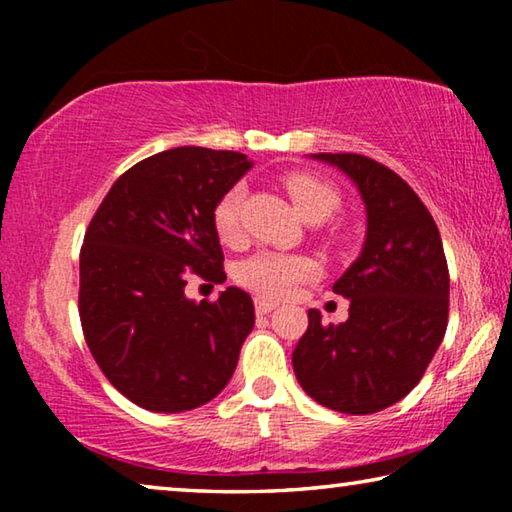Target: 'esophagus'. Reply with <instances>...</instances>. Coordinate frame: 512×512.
Returning a JSON list of instances; mask_svg holds the SVG:
<instances>
[{"label":"esophagus","mask_w":512,"mask_h":512,"mask_svg":"<svg viewBox=\"0 0 512 512\" xmlns=\"http://www.w3.org/2000/svg\"><path fill=\"white\" fill-rule=\"evenodd\" d=\"M277 307L275 300H266V298H255V309L257 314H271V311Z\"/></svg>","instance_id":"esophagus-1"}]
</instances>
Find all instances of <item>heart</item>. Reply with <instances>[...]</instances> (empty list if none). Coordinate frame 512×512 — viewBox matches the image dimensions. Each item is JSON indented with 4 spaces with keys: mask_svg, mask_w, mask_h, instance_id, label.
I'll use <instances>...</instances> for the list:
<instances>
[{
    "mask_svg": "<svg viewBox=\"0 0 512 512\" xmlns=\"http://www.w3.org/2000/svg\"><path fill=\"white\" fill-rule=\"evenodd\" d=\"M282 183L305 221H325L339 207L336 189L314 176V173L293 171L282 178ZM241 201H244V187L235 185L219 198V203L214 207V230L223 244H235L241 235ZM311 273H314L311 259L302 255L275 253V250H259V253L250 255L237 266V280L244 287L271 298L287 296L296 284L307 280Z\"/></svg>",
    "mask_w": 512,
    "mask_h": 512,
    "instance_id": "1",
    "label": "heart"
}]
</instances>
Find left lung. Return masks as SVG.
Listing matches in <instances>:
<instances>
[{
    "label": "left lung",
    "instance_id": "obj_1",
    "mask_svg": "<svg viewBox=\"0 0 512 512\" xmlns=\"http://www.w3.org/2000/svg\"><path fill=\"white\" fill-rule=\"evenodd\" d=\"M348 176L366 205V241L334 293L350 316L309 327L293 350L302 391L350 415L384 411L422 379L443 343L449 271L438 225L418 194L384 164L357 153H311Z\"/></svg>",
    "mask_w": 512,
    "mask_h": 512
}]
</instances>
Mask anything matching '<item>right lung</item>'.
I'll return each instance as SVG.
<instances>
[{"instance_id":"add662e5","label":"right lung","mask_w":512,"mask_h":512,"mask_svg":"<svg viewBox=\"0 0 512 512\" xmlns=\"http://www.w3.org/2000/svg\"><path fill=\"white\" fill-rule=\"evenodd\" d=\"M253 167L244 153L178 146L110 187L81 248L79 314L94 361L117 391L155 413L214 400L255 325L246 291L189 300L187 277L225 282L214 207Z\"/></svg>"}]
</instances>
